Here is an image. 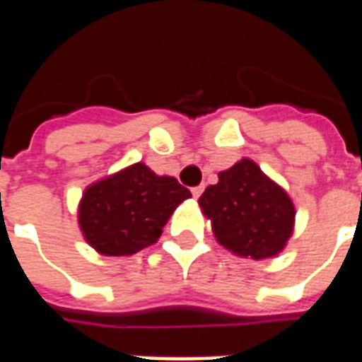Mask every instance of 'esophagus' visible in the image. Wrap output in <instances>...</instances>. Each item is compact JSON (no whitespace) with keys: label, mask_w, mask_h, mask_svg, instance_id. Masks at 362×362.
Segmentation results:
<instances>
[{"label":"esophagus","mask_w":362,"mask_h":362,"mask_svg":"<svg viewBox=\"0 0 362 362\" xmlns=\"http://www.w3.org/2000/svg\"><path fill=\"white\" fill-rule=\"evenodd\" d=\"M204 189H205V186H196V188H192V196L197 199V197L204 194Z\"/></svg>","instance_id":"obj_1"}]
</instances>
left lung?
<instances>
[{
	"label": "left lung",
	"mask_w": 362,
	"mask_h": 362,
	"mask_svg": "<svg viewBox=\"0 0 362 362\" xmlns=\"http://www.w3.org/2000/svg\"><path fill=\"white\" fill-rule=\"evenodd\" d=\"M217 243L235 256L275 258L295 230V204L252 158L219 173V182L199 197Z\"/></svg>",
	"instance_id": "8db88e82"
}]
</instances>
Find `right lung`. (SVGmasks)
Returning <instances> with one entry per match:
<instances>
[{
  "label": "right lung",
  "mask_w": 362,
  "mask_h": 362,
  "mask_svg": "<svg viewBox=\"0 0 362 362\" xmlns=\"http://www.w3.org/2000/svg\"><path fill=\"white\" fill-rule=\"evenodd\" d=\"M192 197L174 176H158L145 163L89 184L77 207L83 238L103 256H132L163 235L176 207Z\"/></svg>",
  "instance_id": "1"
}]
</instances>
